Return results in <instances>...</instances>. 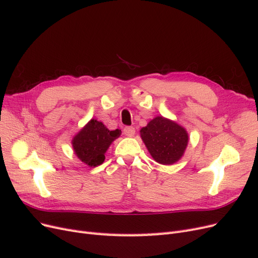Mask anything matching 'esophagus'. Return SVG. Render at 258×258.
Instances as JSON below:
<instances>
[{
    "label": "esophagus",
    "mask_w": 258,
    "mask_h": 258,
    "mask_svg": "<svg viewBox=\"0 0 258 258\" xmlns=\"http://www.w3.org/2000/svg\"><path fill=\"white\" fill-rule=\"evenodd\" d=\"M123 134L126 135L127 137H134L135 134H136V130L134 127H130V126H127L123 128Z\"/></svg>",
    "instance_id": "obj_1"
}]
</instances>
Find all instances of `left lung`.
I'll use <instances>...</instances> for the list:
<instances>
[{"label": "left lung", "instance_id": "1", "mask_svg": "<svg viewBox=\"0 0 258 258\" xmlns=\"http://www.w3.org/2000/svg\"><path fill=\"white\" fill-rule=\"evenodd\" d=\"M140 132L152 157L161 165L176 162L188 143L186 130L161 116L151 120Z\"/></svg>", "mask_w": 258, "mask_h": 258}]
</instances>
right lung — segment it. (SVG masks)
Listing matches in <instances>:
<instances>
[{"instance_id": "add662e5", "label": "right lung", "mask_w": 258, "mask_h": 258, "mask_svg": "<svg viewBox=\"0 0 258 258\" xmlns=\"http://www.w3.org/2000/svg\"><path fill=\"white\" fill-rule=\"evenodd\" d=\"M120 135L119 129L111 131L101 121L91 119L74 137L72 141L74 152L86 165L97 167L104 161L108 146Z\"/></svg>"}]
</instances>
